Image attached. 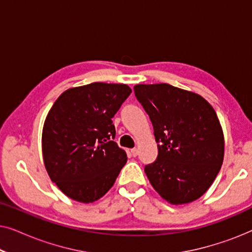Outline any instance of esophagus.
Listing matches in <instances>:
<instances>
[{"label":"esophagus","instance_id":"esophagus-1","mask_svg":"<svg viewBox=\"0 0 252 252\" xmlns=\"http://www.w3.org/2000/svg\"><path fill=\"white\" fill-rule=\"evenodd\" d=\"M130 154H132L133 157H136L137 155H139V150H137L136 148H134V149H130Z\"/></svg>","mask_w":252,"mask_h":252}]
</instances>
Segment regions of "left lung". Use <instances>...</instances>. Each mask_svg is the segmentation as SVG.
Returning <instances> with one entry per match:
<instances>
[{
	"mask_svg": "<svg viewBox=\"0 0 252 252\" xmlns=\"http://www.w3.org/2000/svg\"><path fill=\"white\" fill-rule=\"evenodd\" d=\"M149 115L157 159L144 167L160 197L173 205L201 197L221 168L225 140L212 105L196 93L168 84L135 85Z\"/></svg>",
	"mask_w": 252,
	"mask_h": 252,
	"instance_id": "obj_1",
	"label": "left lung"
}]
</instances>
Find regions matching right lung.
<instances>
[{
  "mask_svg": "<svg viewBox=\"0 0 252 252\" xmlns=\"http://www.w3.org/2000/svg\"><path fill=\"white\" fill-rule=\"evenodd\" d=\"M132 89L124 84H93L61 94L42 129V156L51 181L67 197L93 203L115 184L127 161L117 146L112 118Z\"/></svg>",
  "mask_w": 252,
  "mask_h": 252,
  "instance_id": "add662e5",
  "label": "right lung"
}]
</instances>
